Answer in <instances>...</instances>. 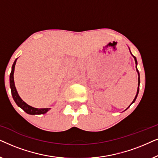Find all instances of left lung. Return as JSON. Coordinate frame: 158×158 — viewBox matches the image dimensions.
Wrapping results in <instances>:
<instances>
[{"label":"left lung","instance_id":"8db88e82","mask_svg":"<svg viewBox=\"0 0 158 158\" xmlns=\"http://www.w3.org/2000/svg\"><path fill=\"white\" fill-rule=\"evenodd\" d=\"M133 56V55H132ZM133 57L135 58V64H136V68H137V73H138V88H137V94H136V96H135V99H134L133 100V101H132V103H131V104H132V103L135 102V100H136V98H137V95H138V94H139V83H140V81H139V71H138V70H137V59H136V57H135V56H133ZM129 108V107H128ZM128 108H127V109H128ZM126 109V110H127Z\"/></svg>","mask_w":158,"mask_h":158}]
</instances>
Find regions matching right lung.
<instances>
[{
  "label": "right lung",
  "mask_w": 158,
  "mask_h": 158,
  "mask_svg": "<svg viewBox=\"0 0 158 158\" xmlns=\"http://www.w3.org/2000/svg\"><path fill=\"white\" fill-rule=\"evenodd\" d=\"M17 59L15 60L14 64L12 65V70L11 73L10 74V90H11V94L13 96V98L18 106H19L21 109H22L26 113L31 114V115H34V114H46L47 111L50 109V108H46V109H36V108H34L31 106L28 105L26 103L21 97L19 96L18 92H17L16 88L15 87L14 83V69H15V64H16Z\"/></svg>",
  "instance_id": "1"
}]
</instances>
